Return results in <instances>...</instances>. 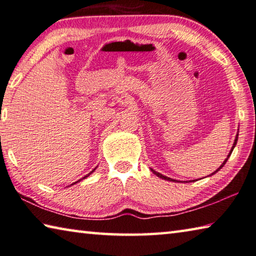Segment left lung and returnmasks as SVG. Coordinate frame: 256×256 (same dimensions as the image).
I'll list each match as a JSON object with an SVG mask.
<instances>
[{
    "mask_svg": "<svg viewBox=\"0 0 256 256\" xmlns=\"http://www.w3.org/2000/svg\"><path fill=\"white\" fill-rule=\"evenodd\" d=\"M238 132H240V129H238ZM237 140H238V132H237V135H236V138H234V145H232V150H230V152H229V154H228V156H227V158H226V160L224 161V163H222V164H221L219 168H218V169L214 171V172H213V174H211L210 176H212V174H216L218 172V171H219L220 169H221V168H222L224 164H226V162H227V160H228V158H229V156H232V150H234V146H236V144H237ZM150 171H152V172L154 174H156L158 176V178H161V179H164V180H169V182H178V180H174V179H171V178H169V177H166V176H163V174H161L160 172H156V170H153V169H150ZM190 182H196V180H190Z\"/></svg>",
    "mask_w": 256,
    "mask_h": 256,
    "instance_id": "1",
    "label": "left lung"
}]
</instances>
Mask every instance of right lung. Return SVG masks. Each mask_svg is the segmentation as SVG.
I'll list each match as a JSON object with an SVG mask.
<instances>
[{
	"mask_svg": "<svg viewBox=\"0 0 256 256\" xmlns=\"http://www.w3.org/2000/svg\"><path fill=\"white\" fill-rule=\"evenodd\" d=\"M95 169H96V168H95ZM95 169H94L93 171H90V172L88 174H87V176H85V177H84V178H82V179H79V180H78V182H80V180H82V179H85V178H87V177H88V176H90V174L92 172H94V171H95ZM78 182H74V184H71V185H74V184H77Z\"/></svg>",
	"mask_w": 256,
	"mask_h": 256,
	"instance_id": "obj_1",
	"label": "right lung"
}]
</instances>
